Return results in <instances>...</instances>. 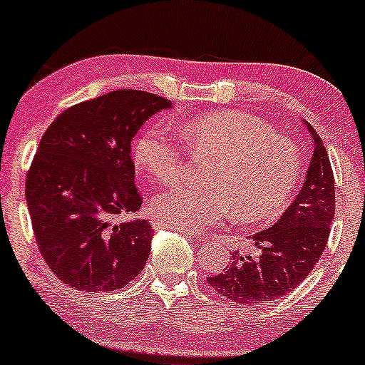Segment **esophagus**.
<instances>
[{
  "label": "esophagus",
  "mask_w": 365,
  "mask_h": 365,
  "mask_svg": "<svg viewBox=\"0 0 365 365\" xmlns=\"http://www.w3.org/2000/svg\"><path fill=\"white\" fill-rule=\"evenodd\" d=\"M180 233H183V235L188 237V238H200L199 235H194V233H188V232H183V230H178Z\"/></svg>",
  "instance_id": "34e87169"
}]
</instances>
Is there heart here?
<instances>
[{"label":"heart","instance_id":"b5f03b06","mask_svg":"<svg viewBox=\"0 0 365 365\" xmlns=\"http://www.w3.org/2000/svg\"><path fill=\"white\" fill-rule=\"evenodd\" d=\"M197 150L215 153L209 185L178 183L154 197L150 212L159 223L183 232H202L233 215L242 221L271 220L287 206L299 183L302 163L297 145L252 113L221 110L177 125ZM135 166L171 182L185 166L177 133L153 123L133 144Z\"/></svg>","mask_w":365,"mask_h":365}]
</instances>
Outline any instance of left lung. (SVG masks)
<instances>
[{
	"instance_id": "left-lung-1",
	"label": "left lung",
	"mask_w": 365,
	"mask_h": 365,
	"mask_svg": "<svg viewBox=\"0 0 365 365\" xmlns=\"http://www.w3.org/2000/svg\"><path fill=\"white\" fill-rule=\"evenodd\" d=\"M302 123L314 150L295 200L278 223L250 237L257 254L233 250L223 273L207 278L217 293L233 302L259 305L288 295L307 278L328 244L334 217L333 171L321 137L311 123Z\"/></svg>"
}]
</instances>
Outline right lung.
<instances>
[{"instance_id": "1", "label": "right lung", "mask_w": 365, "mask_h": 365, "mask_svg": "<svg viewBox=\"0 0 365 365\" xmlns=\"http://www.w3.org/2000/svg\"><path fill=\"white\" fill-rule=\"evenodd\" d=\"M171 106L150 92L113 91L63 111L41 139L25 199L44 261L75 290L115 292L144 269L153 226L125 220L142 206L130 144Z\"/></svg>"}]
</instances>
